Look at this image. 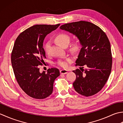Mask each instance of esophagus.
<instances>
[{
    "label": "esophagus",
    "mask_w": 123,
    "mask_h": 123,
    "mask_svg": "<svg viewBox=\"0 0 123 123\" xmlns=\"http://www.w3.org/2000/svg\"><path fill=\"white\" fill-rule=\"evenodd\" d=\"M68 72V71L67 70H60V74H67Z\"/></svg>",
    "instance_id": "esophagus-1"
}]
</instances>
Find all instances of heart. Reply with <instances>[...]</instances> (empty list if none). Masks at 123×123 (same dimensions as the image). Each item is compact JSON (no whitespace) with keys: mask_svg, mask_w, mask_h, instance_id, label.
I'll return each mask as SVG.
<instances>
[{"mask_svg":"<svg viewBox=\"0 0 123 123\" xmlns=\"http://www.w3.org/2000/svg\"><path fill=\"white\" fill-rule=\"evenodd\" d=\"M55 39L57 42H58L60 45L63 46H64L67 44H69L70 41V36L66 34H64V33L59 34H58L56 36ZM50 46H51L50 42L49 41L47 42L45 44V46H44V49H45V52L47 54H49V49H50ZM78 44L77 43H74L72 45V48L74 49H77L78 48ZM70 61H71V59H68L66 60H64V61H58V62H57V64L61 67L66 68L68 66V63Z\"/></svg>","mask_w":123,"mask_h":123,"instance_id":"b5f03b06","label":"heart"}]
</instances>
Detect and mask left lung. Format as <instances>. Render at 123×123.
<instances>
[{
    "label": "left lung",
    "mask_w": 123,
    "mask_h": 123,
    "mask_svg": "<svg viewBox=\"0 0 123 123\" xmlns=\"http://www.w3.org/2000/svg\"><path fill=\"white\" fill-rule=\"evenodd\" d=\"M60 28L76 36L81 46L75 61L80 69L73 71L76 75L73 83L74 90L86 97L95 95L105 86L111 70V52L107 36L100 27L86 21L67 23ZM83 66L86 67L85 69Z\"/></svg>",
    "instance_id": "1"
}]
</instances>
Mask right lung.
I'll use <instances>...</instances> for the list:
<instances>
[{"instance_id": "obj_1", "label": "right lung", "mask_w": 123, "mask_h": 123, "mask_svg": "<svg viewBox=\"0 0 123 123\" xmlns=\"http://www.w3.org/2000/svg\"><path fill=\"white\" fill-rule=\"evenodd\" d=\"M60 25H34L20 33L15 41L11 56L13 71L20 88L32 98L44 99L51 95L54 80L60 75L56 68L41 73L38 67L46 58L44 38Z\"/></svg>"}]
</instances>
